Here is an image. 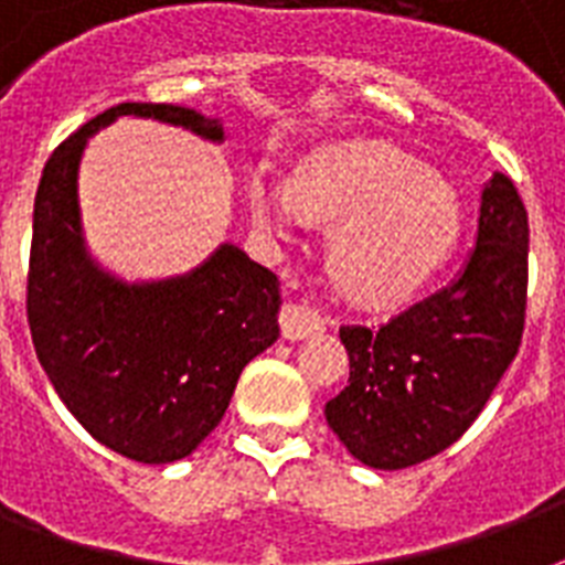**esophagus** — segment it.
Instances as JSON below:
<instances>
[{
    "label": "esophagus",
    "mask_w": 565,
    "mask_h": 565,
    "mask_svg": "<svg viewBox=\"0 0 565 565\" xmlns=\"http://www.w3.org/2000/svg\"><path fill=\"white\" fill-rule=\"evenodd\" d=\"M281 331L287 340H308L322 331V317L308 305H284L281 308Z\"/></svg>",
    "instance_id": "obj_1"
}]
</instances>
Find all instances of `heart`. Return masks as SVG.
<instances>
[{
    "instance_id": "b5f03b06",
    "label": "heart",
    "mask_w": 565,
    "mask_h": 565,
    "mask_svg": "<svg viewBox=\"0 0 565 565\" xmlns=\"http://www.w3.org/2000/svg\"><path fill=\"white\" fill-rule=\"evenodd\" d=\"M260 228L292 239L310 222H340L331 266L352 299L395 305L416 296L455 255L463 207L448 181L419 161L375 143L317 154L292 181L260 175L252 184Z\"/></svg>"
}]
</instances>
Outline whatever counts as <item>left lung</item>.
I'll return each mask as SVG.
<instances>
[{
  "mask_svg": "<svg viewBox=\"0 0 565 565\" xmlns=\"http://www.w3.org/2000/svg\"><path fill=\"white\" fill-rule=\"evenodd\" d=\"M525 301V204L508 175L492 172L455 281L377 331L340 328L352 372L326 404L331 430L361 463L386 472L446 451L516 358Z\"/></svg>",
  "mask_w": 565,
  "mask_h": 565,
  "instance_id": "left-lung-1",
  "label": "left lung"
}]
</instances>
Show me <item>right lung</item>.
Returning <instances> with one entry per match:
<instances>
[{
  "label": "right lung",
  "instance_id": "right-lung-1",
  "mask_svg": "<svg viewBox=\"0 0 565 565\" xmlns=\"http://www.w3.org/2000/svg\"><path fill=\"white\" fill-rule=\"evenodd\" d=\"M119 117L225 140L222 119L193 108L122 102L57 146L34 195L31 340L93 439L137 463H175L220 425L239 372L281 334V281L234 243L152 281H126L93 257L78 172L90 137Z\"/></svg>",
  "mask_w": 565,
  "mask_h": 565
}]
</instances>
